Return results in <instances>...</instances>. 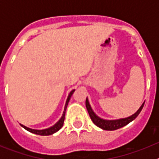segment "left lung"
Here are the masks:
<instances>
[{
  "instance_id": "1",
  "label": "left lung",
  "mask_w": 159,
  "mask_h": 159,
  "mask_svg": "<svg viewBox=\"0 0 159 159\" xmlns=\"http://www.w3.org/2000/svg\"><path fill=\"white\" fill-rule=\"evenodd\" d=\"M144 103H145V102H143V104H142V106L140 107L139 109L137 111V112H135L134 115H132L130 117L125 118V119H117V120H105V119H101V118H99V116H97L96 115H95V112L92 111V107L90 106L88 99H86V107L87 110H88V114H89L90 118H91V119H92V122L94 123V124L96 125L97 127H100L101 129L105 130H117V129L121 128V127H124V126L128 124V123H130L131 121H133V120L139 115L142 109H143V106H144Z\"/></svg>"
}]
</instances>
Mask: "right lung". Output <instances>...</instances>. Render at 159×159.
I'll return each mask as SVG.
<instances>
[{
	"mask_svg": "<svg viewBox=\"0 0 159 159\" xmlns=\"http://www.w3.org/2000/svg\"><path fill=\"white\" fill-rule=\"evenodd\" d=\"M75 92V90H72V91H71V92L69 93V95H68L67 101H66L65 107H64V113H63L62 117H61V119H60V120H59V121L54 125V126H52V127H49V128H48V129H44V130H34V129H30V128H29V127L24 126V125L20 124L21 125V127H24L25 130H27L28 131L32 132V133H33V134H39V135H50V134H54V133H56L57 131H58V130L63 127V125H64V118H65L66 109H67L68 102H69L70 99H71V96L72 95L73 92Z\"/></svg>",
	"mask_w": 159,
	"mask_h": 159,
	"instance_id": "1",
	"label": "right lung"
}]
</instances>
